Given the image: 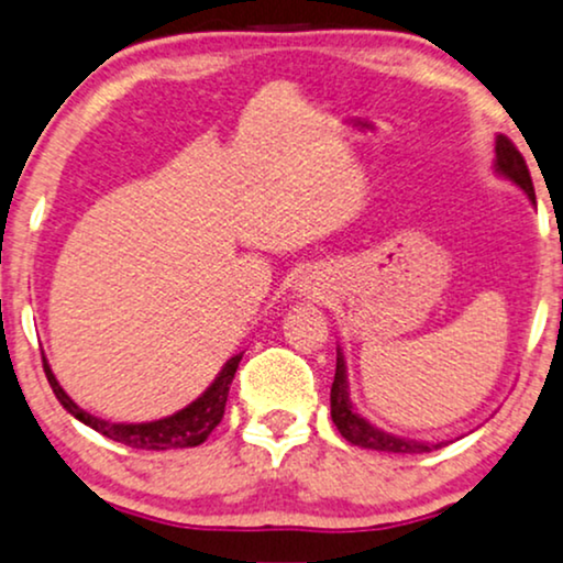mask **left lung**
<instances>
[{
    "instance_id": "8db88e82",
    "label": "left lung",
    "mask_w": 563,
    "mask_h": 563,
    "mask_svg": "<svg viewBox=\"0 0 563 563\" xmlns=\"http://www.w3.org/2000/svg\"><path fill=\"white\" fill-rule=\"evenodd\" d=\"M496 172L504 175L506 179L522 187L527 192V198L536 203V190H532V177L530 169H527L522 154L517 151V145L509 141L506 135L496 137ZM350 384H346V367H344V355L336 352V373H334V384H331V420L339 433L344 435L346 441L355 443V446L363 449H373V451H388V454H422V451H433L446 446V443H422V441H409V439H399V435L384 433V430L371 426L365 418L352 409L350 401Z\"/></svg>"
}]
</instances>
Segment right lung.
<instances>
[{"mask_svg":"<svg viewBox=\"0 0 563 563\" xmlns=\"http://www.w3.org/2000/svg\"><path fill=\"white\" fill-rule=\"evenodd\" d=\"M240 360L242 355H234L232 360H227V365L221 367V373L213 378V384L208 386L206 391L192 401V405H187L185 409H179V412L169 415V418H162L154 422H109V420L96 418V415L80 409L73 399L67 397L65 388H62L59 380L54 378L46 357H44V373L48 378V386H52L54 397L59 399V405L65 407L73 418L86 422L88 428L99 430L101 435H107V439H112L117 443H124V446L166 451V449L200 446V443L211 435V430L219 426L221 418H224L229 386H232V378L234 373H238Z\"/></svg>","mask_w":563,"mask_h":563,"instance_id":"1","label":"right lung"}]
</instances>
